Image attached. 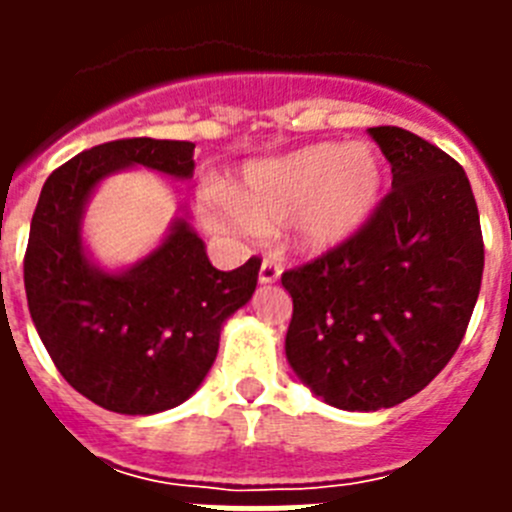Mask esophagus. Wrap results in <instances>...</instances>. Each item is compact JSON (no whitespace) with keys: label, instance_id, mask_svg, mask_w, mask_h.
<instances>
[{"label":"esophagus","instance_id":"34e87169","mask_svg":"<svg viewBox=\"0 0 512 512\" xmlns=\"http://www.w3.org/2000/svg\"><path fill=\"white\" fill-rule=\"evenodd\" d=\"M282 277V264L277 259H264L261 261V269H259V282L261 284H271L277 282Z\"/></svg>","mask_w":512,"mask_h":512}]
</instances>
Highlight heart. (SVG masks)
<instances>
[{
	"instance_id": "b5f03b06",
	"label": "heart",
	"mask_w": 512,
	"mask_h": 512,
	"mask_svg": "<svg viewBox=\"0 0 512 512\" xmlns=\"http://www.w3.org/2000/svg\"><path fill=\"white\" fill-rule=\"evenodd\" d=\"M382 189L384 164L372 146L312 143L248 164L230 192L207 189L200 215L207 228L225 235L284 223L292 246L325 253L364 228Z\"/></svg>"
}]
</instances>
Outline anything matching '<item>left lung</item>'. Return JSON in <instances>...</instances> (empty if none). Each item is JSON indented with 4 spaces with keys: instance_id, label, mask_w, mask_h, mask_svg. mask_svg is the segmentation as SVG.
Wrapping results in <instances>:
<instances>
[{
    "instance_id": "8db88e82",
    "label": "left lung",
    "mask_w": 512,
    "mask_h": 512,
    "mask_svg": "<svg viewBox=\"0 0 512 512\" xmlns=\"http://www.w3.org/2000/svg\"><path fill=\"white\" fill-rule=\"evenodd\" d=\"M369 135L390 161L392 192L354 238L282 274L287 361L328 405L361 413L418 395L449 364L485 269L464 169L410 130Z\"/></svg>"
}]
</instances>
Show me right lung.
I'll return each mask as SVG.
<instances>
[{
	"instance_id": "add662e5",
	"label": "right lung",
	"mask_w": 512,
	"mask_h": 512,
	"mask_svg": "<svg viewBox=\"0 0 512 512\" xmlns=\"http://www.w3.org/2000/svg\"><path fill=\"white\" fill-rule=\"evenodd\" d=\"M192 156L189 140H110L58 166L33 212L25 251L30 318L61 377L112 413L153 415L194 395L217 356L220 328L259 282V256L217 271L184 217L128 271L110 274L89 261L81 215L104 176L146 166L189 179Z\"/></svg>"
}]
</instances>
